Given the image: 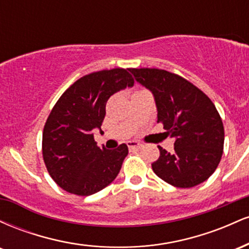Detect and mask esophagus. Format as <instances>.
I'll use <instances>...</instances> for the list:
<instances>
[{"instance_id":"obj_1","label":"esophagus","mask_w":249,"mask_h":249,"mask_svg":"<svg viewBox=\"0 0 249 249\" xmlns=\"http://www.w3.org/2000/svg\"><path fill=\"white\" fill-rule=\"evenodd\" d=\"M127 146L130 150H139V148H142V145L141 144V142H138L136 141H130V142H127Z\"/></svg>"}]
</instances>
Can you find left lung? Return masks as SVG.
Returning a JSON list of instances; mask_svg holds the SVG:
<instances>
[{"label": "left lung", "instance_id": "8db88e82", "mask_svg": "<svg viewBox=\"0 0 249 249\" xmlns=\"http://www.w3.org/2000/svg\"><path fill=\"white\" fill-rule=\"evenodd\" d=\"M153 95L158 123L174 138L172 153L158 146L153 172L174 187L188 188L207 180L218 167L225 132L208 97L182 77L159 69H128Z\"/></svg>", "mask_w": 249, "mask_h": 249}]
</instances>
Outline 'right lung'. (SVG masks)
Listing matches in <instances>:
<instances>
[{
	"mask_svg": "<svg viewBox=\"0 0 249 249\" xmlns=\"http://www.w3.org/2000/svg\"><path fill=\"white\" fill-rule=\"evenodd\" d=\"M132 85L128 69L97 71L76 81L57 101L43 131V159L63 190L88 196L118 176L126 144L115 150L99 147L93 131L101 130L107 99Z\"/></svg>",
	"mask_w": 249,
	"mask_h": 249,
	"instance_id": "right-lung-1",
	"label": "right lung"
}]
</instances>
